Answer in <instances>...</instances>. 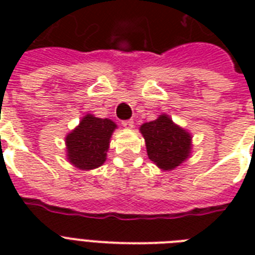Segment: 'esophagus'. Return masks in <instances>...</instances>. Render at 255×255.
Returning <instances> with one entry per match:
<instances>
[{
	"label": "esophagus",
	"instance_id": "esophagus-1",
	"mask_svg": "<svg viewBox=\"0 0 255 255\" xmlns=\"http://www.w3.org/2000/svg\"><path fill=\"white\" fill-rule=\"evenodd\" d=\"M122 126L126 128H133V122H132V119L123 120V122H122Z\"/></svg>",
	"mask_w": 255,
	"mask_h": 255
}]
</instances>
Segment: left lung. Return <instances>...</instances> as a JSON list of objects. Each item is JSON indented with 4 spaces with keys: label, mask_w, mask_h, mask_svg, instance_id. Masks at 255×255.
<instances>
[{
    "label": "left lung",
    "mask_w": 255,
    "mask_h": 255,
    "mask_svg": "<svg viewBox=\"0 0 255 255\" xmlns=\"http://www.w3.org/2000/svg\"><path fill=\"white\" fill-rule=\"evenodd\" d=\"M148 157L164 170L178 167L190 153V135L165 115L140 127Z\"/></svg>",
    "instance_id": "obj_1"
}]
</instances>
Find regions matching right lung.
Returning a JSON list of instances; mask_svg holds the SVG:
<instances>
[{
  "label": "right lung",
  "mask_w": 255,
  "mask_h": 255,
  "mask_svg": "<svg viewBox=\"0 0 255 255\" xmlns=\"http://www.w3.org/2000/svg\"><path fill=\"white\" fill-rule=\"evenodd\" d=\"M115 127L112 120L86 115L66 137L70 163L81 169L100 167L106 161V152Z\"/></svg>",
  "instance_id": "add662e5"
}]
</instances>
